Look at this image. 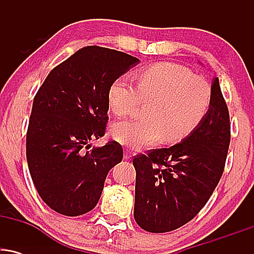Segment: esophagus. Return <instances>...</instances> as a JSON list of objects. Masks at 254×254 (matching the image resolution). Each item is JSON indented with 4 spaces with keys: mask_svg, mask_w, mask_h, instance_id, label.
<instances>
[{
    "mask_svg": "<svg viewBox=\"0 0 254 254\" xmlns=\"http://www.w3.org/2000/svg\"><path fill=\"white\" fill-rule=\"evenodd\" d=\"M131 157H132V153H131L130 150H125V153H124V159L125 160H130Z\"/></svg>",
    "mask_w": 254,
    "mask_h": 254,
    "instance_id": "obj_1",
    "label": "esophagus"
}]
</instances>
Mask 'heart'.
I'll list each match as a JSON object with an SVG mask.
<instances>
[{
  "label": "heart",
  "instance_id": "1",
  "mask_svg": "<svg viewBox=\"0 0 254 254\" xmlns=\"http://www.w3.org/2000/svg\"><path fill=\"white\" fill-rule=\"evenodd\" d=\"M107 100L116 116L132 115L141 101L149 104L143 121H119L111 127V136L119 143L142 149L166 139L179 142L200 124L211 103V87L177 63L162 62L137 75V87L121 76L111 83Z\"/></svg>",
  "mask_w": 254,
  "mask_h": 254
}]
</instances>
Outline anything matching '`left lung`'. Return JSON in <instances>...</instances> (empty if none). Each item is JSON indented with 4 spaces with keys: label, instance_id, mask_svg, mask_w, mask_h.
I'll list each match as a JSON object with an SVG mask.
<instances>
[{
    "label": "left lung",
    "instance_id": "left-lung-1",
    "mask_svg": "<svg viewBox=\"0 0 254 254\" xmlns=\"http://www.w3.org/2000/svg\"><path fill=\"white\" fill-rule=\"evenodd\" d=\"M229 141L228 107L214 77L210 107L193 132L180 143L133 159L137 224L147 232L166 233L196 216L220 182Z\"/></svg>",
    "mask_w": 254,
    "mask_h": 254
}]
</instances>
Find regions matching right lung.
<instances>
[{
	"instance_id": "1",
	"label": "right lung",
	"mask_w": 254,
	"mask_h": 254,
	"mask_svg": "<svg viewBox=\"0 0 254 254\" xmlns=\"http://www.w3.org/2000/svg\"><path fill=\"white\" fill-rule=\"evenodd\" d=\"M139 63L124 52L87 46L54 68L32 106L26 156L38 193L65 216L97 205L109 171L123 159L117 142L92 147L105 135L111 83Z\"/></svg>"
}]
</instances>
